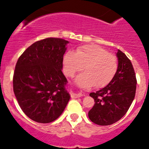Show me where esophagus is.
I'll use <instances>...</instances> for the list:
<instances>
[{
	"label": "esophagus",
	"instance_id": "esophagus-1",
	"mask_svg": "<svg viewBox=\"0 0 149 149\" xmlns=\"http://www.w3.org/2000/svg\"><path fill=\"white\" fill-rule=\"evenodd\" d=\"M85 96V94H84V93H71V97L72 98H74V99H76V98H79V97H81V96Z\"/></svg>",
	"mask_w": 149,
	"mask_h": 149
}]
</instances>
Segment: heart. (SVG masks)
Returning a JSON list of instances; mask_svg holds the SVG:
<instances>
[{
    "label": "heart",
    "instance_id": "obj_1",
    "mask_svg": "<svg viewBox=\"0 0 149 149\" xmlns=\"http://www.w3.org/2000/svg\"><path fill=\"white\" fill-rule=\"evenodd\" d=\"M64 72L68 77H73L83 69L86 72L76 79L81 88H103L109 84L118 70L116 56L108 53L107 49L94 45H84L76 52L68 51L63 58Z\"/></svg>",
    "mask_w": 149,
    "mask_h": 149
}]
</instances>
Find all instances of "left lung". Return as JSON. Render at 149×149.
<instances>
[{
	"instance_id": "1",
	"label": "left lung",
	"mask_w": 149,
	"mask_h": 149,
	"mask_svg": "<svg viewBox=\"0 0 149 149\" xmlns=\"http://www.w3.org/2000/svg\"><path fill=\"white\" fill-rule=\"evenodd\" d=\"M118 70L112 81L102 89L90 93L95 104L89 119L100 125L113 124L127 113L136 93V79L129 58L121 50L116 53Z\"/></svg>"
}]
</instances>
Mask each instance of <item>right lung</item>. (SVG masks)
<instances>
[{"instance_id":"right-lung-1","label":"right lung","mask_w":149,"mask_h":149,"mask_svg":"<svg viewBox=\"0 0 149 149\" xmlns=\"http://www.w3.org/2000/svg\"><path fill=\"white\" fill-rule=\"evenodd\" d=\"M67 44L62 38L40 40L29 46L16 63L13 91L23 112L33 121L51 123L68 104V81L61 71Z\"/></svg>"}]
</instances>
